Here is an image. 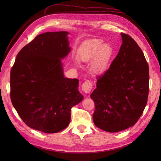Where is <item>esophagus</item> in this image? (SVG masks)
I'll return each mask as SVG.
<instances>
[{"instance_id":"34e87169","label":"esophagus","mask_w":161,"mask_h":161,"mask_svg":"<svg viewBox=\"0 0 161 161\" xmlns=\"http://www.w3.org/2000/svg\"><path fill=\"white\" fill-rule=\"evenodd\" d=\"M92 88V83L89 80L85 81V82H83V84L82 85V90L86 94L89 93Z\"/></svg>"}]
</instances>
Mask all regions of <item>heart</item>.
<instances>
[{
    "label": "heart",
    "mask_w": 161,
    "mask_h": 161,
    "mask_svg": "<svg viewBox=\"0 0 161 161\" xmlns=\"http://www.w3.org/2000/svg\"><path fill=\"white\" fill-rule=\"evenodd\" d=\"M103 40L93 39L89 40L82 48L78 54V59L82 62H92V69L94 72L100 74L108 67L112 56V48L108 44L103 45ZM78 66V62H75Z\"/></svg>",
    "instance_id": "obj_1"
}]
</instances>
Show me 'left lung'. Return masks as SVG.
<instances>
[{"label":"left lung","mask_w":161,"mask_h":161,"mask_svg":"<svg viewBox=\"0 0 161 161\" xmlns=\"http://www.w3.org/2000/svg\"><path fill=\"white\" fill-rule=\"evenodd\" d=\"M122 44L109 69L98 77L91 98L95 125L108 132L133 126L142 114L149 91V69L134 39L121 33Z\"/></svg>","instance_id":"obj_1"}]
</instances>
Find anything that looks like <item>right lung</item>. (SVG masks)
I'll return each instance as SVG.
<instances>
[{"label": "right lung", "mask_w": 161, "mask_h": 161, "mask_svg": "<svg viewBox=\"0 0 161 161\" xmlns=\"http://www.w3.org/2000/svg\"><path fill=\"white\" fill-rule=\"evenodd\" d=\"M67 31L46 32L18 53L11 70V99L25 124L44 133H57L70 121V111L83 96L79 80L64 75L70 52Z\"/></svg>", "instance_id": "obj_1"}]
</instances>
